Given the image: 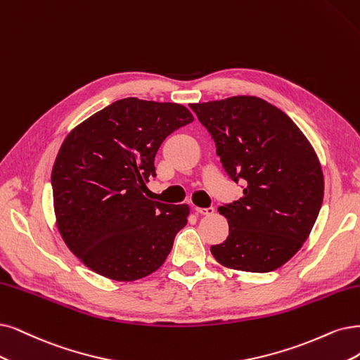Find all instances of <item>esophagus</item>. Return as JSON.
<instances>
[{"label": "esophagus", "mask_w": 360, "mask_h": 360, "mask_svg": "<svg viewBox=\"0 0 360 360\" xmlns=\"http://www.w3.org/2000/svg\"><path fill=\"white\" fill-rule=\"evenodd\" d=\"M195 212L198 215H205V217H210V215H214V212H215V209L214 207H206V209H203V207H195Z\"/></svg>", "instance_id": "esophagus-1"}]
</instances>
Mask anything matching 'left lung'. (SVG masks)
<instances>
[{"instance_id": "1", "label": "left lung", "mask_w": 360, "mask_h": 360, "mask_svg": "<svg viewBox=\"0 0 360 360\" xmlns=\"http://www.w3.org/2000/svg\"><path fill=\"white\" fill-rule=\"evenodd\" d=\"M217 145L243 197L218 210L229 237L210 248L227 269L269 273L282 267L307 240L321 210L325 182L319 157L300 127L257 96L190 103Z\"/></svg>"}]
</instances>
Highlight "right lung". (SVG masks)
<instances>
[{
	"label": "right lung",
	"mask_w": 360,
	"mask_h": 360,
	"mask_svg": "<svg viewBox=\"0 0 360 360\" xmlns=\"http://www.w3.org/2000/svg\"><path fill=\"white\" fill-rule=\"evenodd\" d=\"M193 122L184 105L126 98L68 133L51 170L53 207L65 245L86 267L117 282L162 267L190 206L142 193L160 145Z\"/></svg>",
	"instance_id": "obj_1"
}]
</instances>
